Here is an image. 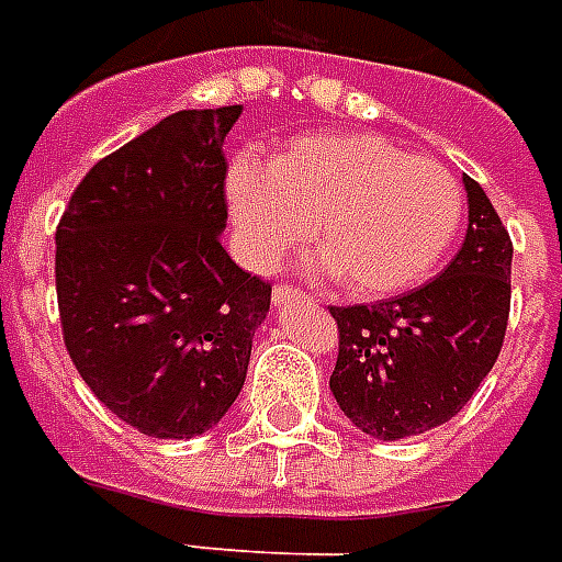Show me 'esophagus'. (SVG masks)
Segmentation results:
<instances>
[{
    "label": "esophagus",
    "mask_w": 562,
    "mask_h": 562,
    "mask_svg": "<svg viewBox=\"0 0 562 562\" xmlns=\"http://www.w3.org/2000/svg\"><path fill=\"white\" fill-rule=\"evenodd\" d=\"M305 299L311 296H305L299 286H290V284H278L276 293H272V302H276V305H286V302H305Z\"/></svg>",
    "instance_id": "1"
}]
</instances>
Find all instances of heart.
Returning a JSON list of instances; mask_svg holds the SVG:
<instances>
[{
    "label": "heart",
    "instance_id": "1",
    "mask_svg": "<svg viewBox=\"0 0 562 562\" xmlns=\"http://www.w3.org/2000/svg\"><path fill=\"white\" fill-rule=\"evenodd\" d=\"M225 189L239 255L251 269H278L311 225L316 266L364 299L420 284L465 218L457 177L376 133L302 136L266 162L236 159Z\"/></svg>",
    "mask_w": 562,
    "mask_h": 562
}]
</instances>
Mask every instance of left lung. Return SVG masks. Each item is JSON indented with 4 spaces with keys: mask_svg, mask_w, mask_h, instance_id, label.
<instances>
[{
    "mask_svg": "<svg viewBox=\"0 0 562 562\" xmlns=\"http://www.w3.org/2000/svg\"><path fill=\"white\" fill-rule=\"evenodd\" d=\"M468 234L445 272L373 305L328 307L337 323L331 394L367 436L396 441L447 424L495 367L509 319L513 239L465 177Z\"/></svg>",
    "mask_w": 562,
    "mask_h": 562,
    "instance_id": "left-lung-1",
    "label": "left lung"
}]
</instances>
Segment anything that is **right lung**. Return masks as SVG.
I'll use <instances>...</instances> for the list:
<instances>
[{
	"label": "right lung",
	"mask_w": 562,
	"mask_h": 562,
	"mask_svg": "<svg viewBox=\"0 0 562 562\" xmlns=\"http://www.w3.org/2000/svg\"><path fill=\"white\" fill-rule=\"evenodd\" d=\"M243 105L183 109L100 159L56 231L61 335L112 415L154 438L216 426L243 391L272 284L222 248V142Z\"/></svg>",
	"instance_id": "obj_1"
}]
</instances>
